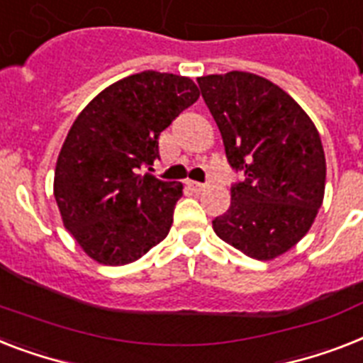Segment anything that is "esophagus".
Masks as SVG:
<instances>
[{"mask_svg":"<svg viewBox=\"0 0 363 363\" xmlns=\"http://www.w3.org/2000/svg\"><path fill=\"white\" fill-rule=\"evenodd\" d=\"M186 186L190 188L191 191H203V190H205V188H207V186H205V184H201V182H194V181H188Z\"/></svg>","mask_w":363,"mask_h":363,"instance_id":"obj_1","label":"esophagus"}]
</instances>
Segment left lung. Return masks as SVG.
Instances as JSON below:
<instances>
[{"mask_svg":"<svg viewBox=\"0 0 363 363\" xmlns=\"http://www.w3.org/2000/svg\"><path fill=\"white\" fill-rule=\"evenodd\" d=\"M197 84L229 164L246 177L231 188V207L212 229L248 257H279L302 240L325 199L319 132L298 102L263 76L233 70Z\"/></svg>","mask_w":363,"mask_h":363,"instance_id":"1","label":"left lung"}]
</instances>
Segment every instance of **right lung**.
Returning a JSON list of instances; mask_svg holds the SVG:
<instances>
[{
	"label": "right lung",
	"mask_w": 363,
	"mask_h": 363,
	"mask_svg": "<svg viewBox=\"0 0 363 363\" xmlns=\"http://www.w3.org/2000/svg\"><path fill=\"white\" fill-rule=\"evenodd\" d=\"M197 99L186 76L145 70L79 111L59 151L54 196L63 225L93 261L134 263L167 237L182 184L140 172L158 158L160 132Z\"/></svg>",
	"instance_id": "right-lung-1"
}]
</instances>
